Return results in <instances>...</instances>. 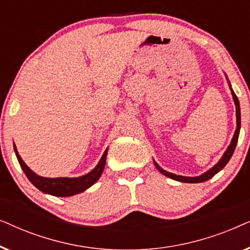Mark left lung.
<instances>
[{
  "label": "left lung",
  "mask_w": 250,
  "mask_h": 250,
  "mask_svg": "<svg viewBox=\"0 0 250 250\" xmlns=\"http://www.w3.org/2000/svg\"><path fill=\"white\" fill-rule=\"evenodd\" d=\"M231 93H232V97H233V100H234V104H235V109H237V129H235L234 132V135H233V139H232L231 141V145L229 146V148L225 153L222 157V159L218 162L216 165H215L213 168H210L208 172L204 173L203 175L200 176H196V177H187V176H181V175H176V174H173V173H168L166 172V170H164L163 168H160L158 164L155 162V166L157 167V169L159 170L160 173L164 174V175L170 177V179L175 180V181H180V182H186V183H201V182H205V181L209 180L213 177L215 174H217L218 172L222 168H224V166L227 165L229 163V160L231 159L232 155H233L234 152V149H235V146H237V142H238V138H239V132H240V125H241V118H240V104H239V100L237 98V95L233 91H232L231 88Z\"/></svg>",
  "instance_id": "left-lung-1"
}]
</instances>
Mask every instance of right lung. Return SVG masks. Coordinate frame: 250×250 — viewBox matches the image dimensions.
<instances>
[{"label":"right lung","mask_w":250,"mask_h":250,"mask_svg":"<svg viewBox=\"0 0 250 250\" xmlns=\"http://www.w3.org/2000/svg\"><path fill=\"white\" fill-rule=\"evenodd\" d=\"M15 151L16 156L18 158V162L21 166L23 172H25L26 176L28 177V180L35 186L37 189L42 191L44 193L52 194L56 197H70L74 194L81 193L88 189L91 186L97 182L100 179L102 172L104 169L105 165V157H107V150H105L104 156L95 168L90 172L86 175L76 177V179H68V177H57V179H47V177L39 176L35 174L33 170L29 169V167L23 163L21 157L19 156L17 148L15 146Z\"/></svg>","instance_id":"add662e5"}]
</instances>
